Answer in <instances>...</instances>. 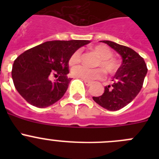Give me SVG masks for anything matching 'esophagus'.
Instances as JSON below:
<instances>
[{
	"mask_svg": "<svg viewBox=\"0 0 159 159\" xmlns=\"http://www.w3.org/2000/svg\"><path fill=\"white\" fill-rule=\"evenodd\" d=\"M84 84H85V85H86V86H90V85H91V84H92V81L85 80H84Z\"/></svg>",
	"mask_w": 159,
	"mask_h": 159,
	"instance_id": "obj_1",
	"label": "esophagus"
}]
</instances>
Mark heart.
<instances>
[{
	"label": "heart",
	"instance_id": "heart-1",
	"mask_svg": "<svg viewBox=\"0 0 159 159\" xmlns=\"http://www.w3.org/2000/svg\"><path fill=\"white\" fill-rule=\"evenodd\" d=\"M92 50L99 57V60L95 63V66L102 67L107 75H114L119 68V63L112 57V52L107 46L104 44H97L92 48ZM81 60V52L76 50L71 54L68 63L71 66L78 64ZM71 75L75 78L92 80L95 79H99L103 76L104 73L101 68H88L84 66H77L71 70Z\"/></svg>",
	"mask_w": 159,
	"mask_h": 159
}]
</instances>
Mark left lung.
Here are the masks:
<instances>
[{
  "instance_id": "left-lung-1",
  "label": "left lung",
  "mask_w": 159,
  "mask_h": 159,
  "mask_svg": "<svg viewBox=\"0 0 159 159\" xmlns=\"http://www.w3.org/2000/svg\"><path fill=\"white\" fill-rule=\"evenodd\" d=\"M102 42L121 55L123 62L112 80L113 83L105 87L102 95L93 97V99L107 110L118 111L129 104L141 91L147 72V64L133 49L110 40Z\"/></svg>"
}]
</instances>
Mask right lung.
<instances>
[{
    "mask_svg": "<svg viewBox=\"0 0 159 159\" xmlns=\"http://www.w3.org/2000/svg\"><path fill=\"white\" fill-rule=\"evenodd\" d=\"M89 40H53L33 47L14 60L12 78L19 94L32 106L47 107L60 100L71 79L68 60ZM52 77L57 80H51Z\"/></svg>",
    "mask_w": 159,
    "mask_h": 159,
    "instance_id": "add662e5",
    "label": "right lung"
}]
</instances>
